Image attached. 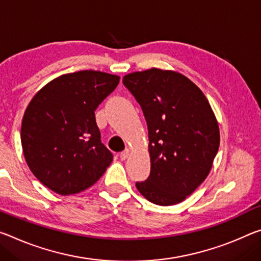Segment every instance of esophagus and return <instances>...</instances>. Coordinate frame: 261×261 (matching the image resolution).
<instances>
[{
    "instance_id": "obj_1",
    "label": "esophagus",
    "mask_w": 261,
    "mask_h": 261,
    "mask_svg": "<svg viewBox=\"0 0 261 261\" xmlns=\"http://www.w3.org/2000/svg\"><path fill=\"white\" fill-rule=\"evenodd\" d=\"M129 155H130V150H129V148H125V150H124V151L121 153V154H119V156H121L122 160L127 159V158H129Z\"/></svg>"
}]
</instances>
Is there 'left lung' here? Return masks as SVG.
I'll return each instance as SVG.
<instances>
[{"mask_svg":"<svg viewBox=\"0 0 261 261\" xmlns=\"http://www.w3.org/2000/svg\"><path fill=\"white\" fill-rule=\"evenodd\" d=\"M142 107L151 173L137 182L152 203H180L210 173L220 146L217 119L202 90L184 74L151 68L123 77Z\"/></svg>","mask_w":261,"mask_h":261,"instance_id":"left-lung-1","label":"left lung"}]
</instances>
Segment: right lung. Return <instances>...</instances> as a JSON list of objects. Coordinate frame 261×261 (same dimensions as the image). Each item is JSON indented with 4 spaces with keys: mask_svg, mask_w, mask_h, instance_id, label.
Wrapping results in <instances>:
<instances>
[{
    "mask_svg": "<svg viewBox=\"0 0 261 261\" xmlns=\"http://www.w3.org/2000/svg\"><path fill=\"white\" fill-rule=\"evenodd\" d=\"M119 84L98 71L64 74L45 85L24 113L20 140L34 175L59 195L89 188L113 161L95 110Z\"/></svg>",
    "mask_w": 261,
    "mask_h": 261,
    "instance_id": "obj_1",
    "label": "right lung"
}]
</instances>
